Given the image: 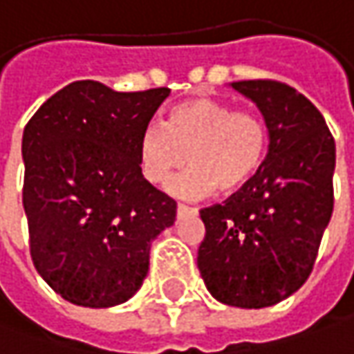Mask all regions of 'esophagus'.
<instances>
[{
  "label": "esophagus",
  "instance_id": "1",
  "mask_svg": "<svg viewBox=\"0 0 354 354\" xmlns=\"http://www.w3.org/2000/svg\"><path fill=\"white\" fill-rule=\"evenodd\" d=\"M176 212H178V218H182V216H186V214L196 212V208H190V206H186V204H178Z\"/></svg>",
  "mask_w": 354,
  "mask_h": 354
}]
</instances>
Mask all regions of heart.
<instances>
[{
	"mask_svg": "<svg viewBox=\"0 0 354 354\" xmlns=\"http://www.w3.org/2000/svg\"><path fill=\"white\" fill-rule=\"evenodd\" d=\"M268 152V132L259 115L234 106L194 97L174 106L166 126L150 124L138 146L140 172L154 186L187 163L193 168L170 183L168 190L180 198H200L214 188L232 194L257 176Z\"/></svg>",
	"mask_w": 354,
	"mask_h": 354,
	"instance_id": "heart-1",
	"label": "heart"
}]
</instances>
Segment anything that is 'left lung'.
Listing matches in <instances>:
<instances>
[{
  "instance_id": "1",
  "label": "left lung",
  "mask_w": 354,
  "mask_h": 354,
  "mask_svg": "<svg viewBox=\"0 0 354 354\" xmlns=\"http://www.w3.org/2000/svg\"><path fill=\"white\" fill-rule=\"evenodd\" d=\"M232 88L264 115L268 154L244 188L200 210L206 234L198 268L216 301L264 308L313 272L335 204V138L321 112L282 82L244 80Z\"/></svg>"
}]
</instances>
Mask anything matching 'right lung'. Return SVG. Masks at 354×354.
Instances as JSON below:
<instances>
[{"label": "right lung", "instance_id": "1", "mask_svg": "<svg viewBox=\"0 0 354 354\" xmlns=\"http://www.w3.org/2000/svg\"><path fill=\"white\" fill-rule=\"evenodd\" d=\"M168 88L114 92L82 80L53 94L24 130L30 254L66 301L106 308L134 297L150 244L176 202L146 182L138 146Z\"/></svg>", "mask_w": 354, "mask_h": 354}]
</instances>
